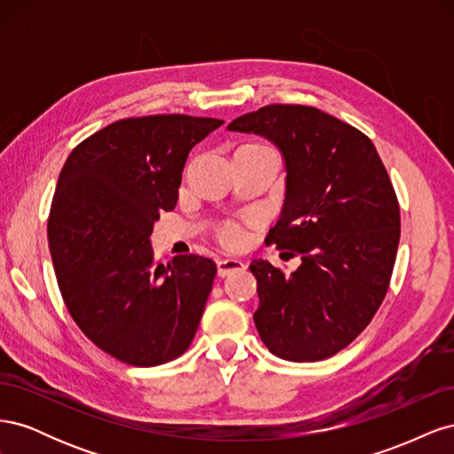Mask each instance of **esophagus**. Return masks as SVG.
I'll list each match as a JSON object with an SVG mask.
<instances>
[{
    "instance_id": "esophagus-1",
    "label": "esophagus",
    "mask_w": 454,
    "mask_h": 454,
    "mask_svg": "<svg viewBox=\"0 0 454 454\" xmlns=\"http://www.w3.org/2000/svg\"><path fill=\"white\" fill-rule=\"evenodd\" d=\"M215 263H217L219 277H227V274H231V272H237V270L244 269V263L237 257H219Z\"/></svg>"
}]
</instances>
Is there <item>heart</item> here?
<instances>
[{
	"label": "heart",
	"mask_w": 454,
	"mask_h": 454,
	"mask_svg": "<svg viewBox=\"0 0 454 454\" xmlns=\"http://www.w3.org/2000/svg\"><path fill=\"white\" fill-rule=\"evenodd\" d=\"M222 239H223L227 244H240V242H242V231H240V227H237V225H227V227L222 231Z\"/></svg>",
	"instance_id": "heart-1"
}]
</instances>
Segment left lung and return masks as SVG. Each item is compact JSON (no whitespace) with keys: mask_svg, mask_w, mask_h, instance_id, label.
Instances as JSON below:
<instances>
[{"mask_svg":"<svg viewBox=\"0 0 454 454\" xmlns=\"http://www.w3.org/2000/svg\"><path fill=\"white\" fill-rule=\"evenodd\" d=\"M227 129L280 151L286 197L267 242L301 255L292 274L252 261L259 337L282 360L329 358L364 332L388 290L400 242L388 172L365 134L316 107L272 104Z\"/></svg>","mask_w":454,"mask_h":454,"instance_id":"8db88e82","label":"left lung"}]
</instances>
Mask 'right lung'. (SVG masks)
<instances>
[{
	"instance_id": "1",
	"label": "right lung",
	"mask_w": 454,
	"mask_h": 454,
	"mask_svg": "<svg viewBox=\"0 0 454 454\" xmlns=\"http://www.w3.org/2000/svg\"><path fill=\"white\" fill-rule=\"evenodd\" d=\"M223 121L189 115L121 119L81 142L54 191L47 235L72 318L114 358L153 367L182 356L212 292L215 263H155L151 232L170 212L189 151Z\"/></svg>"
}]
</instances>
